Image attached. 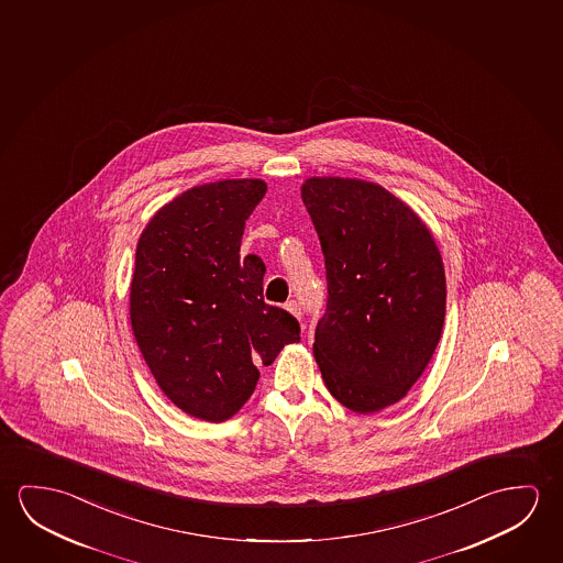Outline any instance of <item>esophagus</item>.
I'll return each mask as SVG.
<instances>
[{"mask_svg": "<svg viewBox=\"0 0 563 563\" xmlns=\"http://www.w3.org/2000/svg\"><path fill=\"white\" fill-rule=\"evenodd\" d=\"M287 311L295 314L297 319H301V305L297 303V301H289V303H287Z\"/></svg>", "mask_w": 563, "mask_h": 563, "instance_id": "34e87169", "label": "esophagus"}]
</instances>
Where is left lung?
I'll return each instance as SVG.
<instances>
[{
  "mask_svg": "<svg viewBox=\"0 0 563 563\" xmlns=\"http://www.w3.org/2000/svg\"><path fill=\"white\" fill-rule=\"evenodd\" d=\"M301 197L329 284L312 354L336 401L382 411L417 384L442 336V256L419 214L379 184L314 176Z\"/></svg>",
  "mask_w": 563,
  "mask_h": 563,
  "instance_id": "1",
  "label": "left lung"
}]
</instances>
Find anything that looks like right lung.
<instances>
[{"instance_id":"obj_1","label":"right lung","mask_w":563,"mask_h":563,"mask_svg":"<svg viewBox=\"0 0 563 563\" xmlns=\"http://www.w3.org/2000/svg\"><path fill=\"white\" fill-rule=\"evenodd\" d=\"M264 179L188 189L152 214L136 244L129 314L162 393L189 417L241 411L299 322L264 303V262L241 258L242 232L266 196Z\"/></svg>"}]
</instances>
